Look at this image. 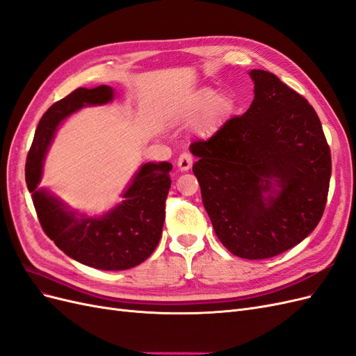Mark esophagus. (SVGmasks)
<instances>
[{
  "label": "esophagus",
  "instance_id": "1",
  "mask_svg": "<svg viewBox=\"0 0 356 356\" xmlns=\"http://www.w3.org/2000/svg\"><path fill=\"white\" fill-rule=\"evenodd\" d=\"M191 165H193V157H191L190 153L179 154V157H178V168H179L181 172L188 170L191 168Z\"/></svg>",
  "mask_w": 356,
  "mask_h": 356
}]
</instances>
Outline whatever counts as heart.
I'll return each mask as SVG.
<instances>
[{
    "mask_svg": "<svg viewBox=\"0 0 356 356\" xmlns=\"http://www.w3.org/2000/svg\"><path fill=\"white\" fill-rule=\"evenodd\" d=\"M230 106L232 101L227 96H218L213 89L202 88L191 93L170 114V120L178 124H186L199 118L197 132L202 136H211L220 129Z\"/></svg>",
    "mask_w": 356,
    "mask_h": 356,
    "instance_id": "heart-1",
    "label": "heart"
}]
</instances>
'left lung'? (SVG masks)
I'll return each instance as SVG.
<instances>
[{"mask_svg": "<svg viewBox=\"0 0 356 356\" xmlns=\"http://www.w3.org/2000/svg\"><path fill=\"white\" fill-rule=\"evenodd\" d=\"M254 101L190 152L215 234L246 260L288 251L325 209L331 154L316 111L275 74L251 70Z\"/></svg>", "mask_w": 356, "mask_h": 356, "instance_id": "obj_1", "label": "left lung"}]
</instances>
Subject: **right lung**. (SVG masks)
<instances>
[{"instance_id":"obj_1","label":"right lung","mask_w":356,"mask_h":356,"mask_svg":"<svg viewBox=\"0 0 356 356\" xmlns=\"http://www.w3.org/2000/svg\"><path fill=\"white\" fill-rule=\"evenodd\" d=\"M113 99L114 89L104 84L95 89L79 88L53 104L37 126L25 166L26 186L42 230L68 257L99 270H126L153 254L163 230L172 165H143L123 191V200L99 217L71 209L38 184L47 149L62 122L84 106L105 105Z\"/></svg>"}]
</instances>
